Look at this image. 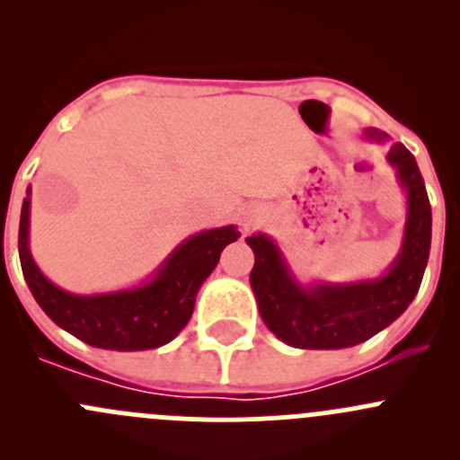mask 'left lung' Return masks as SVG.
Returning <instances> with one entry per match:
<instances>
[{"mask_svg":"<svg viewBox=\"0 0 460 460\" xmlns=\"http://www.w3.org/2000/svg\"><path fill=\"white\" fill-rule=\"evenodd\" d=\"M365 137L385 142L387 133L367 128ZM387 160L407 193V222L401 253L385 276L347 285L303 287L271 238L264 234L247 238L256 253L249 280L260 316L287 345L298 349L354 347L389 327L419 294L431 244L429 198L414 155L401 142L392 144Z\"/></svg>","mask_w":460,"mask_h":460,"instance_id":"left-lung-1","label":"left lung"}]
</instances>
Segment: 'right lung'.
I'll list each match as a JSON object with an SVG mask.
<instances>
[{
    "label": "right lung",
    "mask_w": 460,
    "mask_h": 460,
    "mask_svg": "<svg viewBox=\"0 0 460 460\" xmlns=\"http://www.w3.org/2000/svg\"><path fill=\"white\" fill-rule=\"evenodd\" d=\"M31 189L20 217V262L37 305L58 327L86 345L115 351L155 349L173 341L193 314L196 296L216 269L222 249L240 238L235 226H220L184 240L155 276L136 289L75 296L55 287L37 269L29 249Z\"/></svg>",
    "instance_id": "1"
}]
</instances>
